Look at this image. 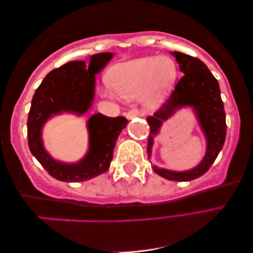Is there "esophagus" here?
Here are the masks:
<instances>
[{"label": "esophagus", "instance_id": "1", "mask_svg": "<svg viewBox=\"0 0 253 253\" xmlns=\"http://www.w3.org/2000/svg\"><path fill=\"white\" fill-rule=\"evenodd\" d=\"M138 117H142V113L139 110H131L126 113V119L127 120H132V119L138 118Z\"/></svg>", "mask_w": 253, "mask_h": 253}]
</instances>
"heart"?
Segmentation results:
<instances>
[{
    "label": "heart",
    "instance_id": "obj_1",
    "mask_svg": "<svg viewBox=\"0 0 253 253\" xmlns=\"http://www.w3.org/2000/svg\"><path fill=\"white\" fill-rule=\"evenodd\" d=\"M176 78L177 67L171 58L142 57L115 66L109 81L120 96L133 98L140 94L143 104L154 110L163 104ZM105 93L117 96L109 88Z\"/></svg>",
    "mask_w": 253,
    "mask_h": 253
}]
</instances>
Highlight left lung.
Masks as SVG:
<instances>
[{
	"label": "left lung",
	"instance_id": "obj_1",
	"mask_svg": "<svg viewBox=\"0 0 253 253\" xmlns=\"http://www.w3.org/2000/svg\"><path fill=\"white\" fill-rule=\"evenodd\" d=\"M170 53L176 58L184 76L177 83L175 89L164 105L154 115L147 118V122L150 126L148 157H151L155 138L158 135L163 123L170 119L178 110L192 107L206 140L204 158L196 167L186 171H173L152 166L155 172L166 179L189 181L204 175L220 154L226 135L225 111L218 82L210 72L208 66L198 58L186 53L178 51Z\"/></svg>",
	"mask_w": 253,
	"mask_h": 253
}]
</instances>
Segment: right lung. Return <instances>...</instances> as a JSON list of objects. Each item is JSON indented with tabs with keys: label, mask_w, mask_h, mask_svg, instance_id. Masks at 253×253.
Listing matches in <instances>:
<instances>
[{
	"label": "right lung",
	"mask_w": 253,
	"mask_h": 253,
	"mask_svg": "<svg viewBox=\"0 0 253 253\" xmlns=\"http://www.w3.org/2000/svg\"><path fill=\"white\" fill-rule=\"evenodd\" d=\"M113 56V52L96 53L90 56L88 66L84 60L69 61L51 70L33 95L27 124L29 148L49 175L58 180H88L110 167L117 140L129 123L124 117L93 114L86 122L88 150L77 163H63L48 154L43 146L42 127L55 115L70 113L81 117L90 109L95 96V75Z\"/></svg>",
	"instance_id": "right-lung-1"
}]
</instances>
